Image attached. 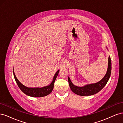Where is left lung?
Here are the masks:
<instances>
[{
	"instance_id": "1",
	"label": "left lung",
	"mask_w": 123,
	"mask_h": 123,
	"mask_svg": "<svg viewBox=\"0 0 123 123\" xmlns=\"http://www.w3.org/2000/svg\"><path fill=\"white\" fill-rule=\"evenodd\" d=\"M111 61L110 56L108 58V65L107 73L103 79L98 82L94 84H88L83 87H77L73 84L68 77V82L71 90L73 92L81 96L92 95L97 93L105 86L111 75Z\"/></svg>"
}]
</instances>
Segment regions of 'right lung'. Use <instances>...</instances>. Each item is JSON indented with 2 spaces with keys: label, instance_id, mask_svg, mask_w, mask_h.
I'll use <instances>...</instances> for the list:
<instances>
[{
  "label": "right lung",
  "instance_id": "add662e5",
  "mask_svg": "<svg viewBox=\"0 0 123 123\" xmlns=\"http://www.w3.org/2000/svg\"><path fill=\"white\" fill-rule=\"evenodd\" d=\"M59 71V70H58L56 72L53 77L52 81L51 83L49 85L42 88H29L27 87H25V86L22 84L17 79V77L15 76V73L14 72V69L13 74L14 79L15 80V81L18 85V86L19 87L20 90L23 91L25 94L30 96H32V97L39 98L47 96L48 94H49L52 91L54 87V84L55 80L56 79V77L58 75Z\"/></svg>",
  "mask_w": 123,
  "mask_h": 123
}]
</instances>
